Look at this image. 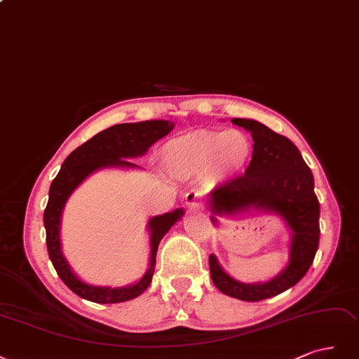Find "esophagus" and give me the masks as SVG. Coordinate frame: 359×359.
<instances>
[{
	"instance_id": "34e87169",
	"label": "esophagus",
	"mask_w": 359,
	"mask_h": 359,
	"mask_svg": "<svg viewBox=\"0 0 359 359\" xmlns=\"http://www.w3.org/2000/svg\"><path fill=\"white\" fill-rule=\"evenodd\" d=\"M184 204H187L189 209H198L201 205V194L191 191L184 196Z\"/></svg>"
}]
</instances>
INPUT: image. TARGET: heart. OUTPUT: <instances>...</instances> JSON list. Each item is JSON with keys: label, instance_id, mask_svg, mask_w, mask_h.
Returning <instances> with one entry per match:
<instances>
[{"label": "heart", "instance_id": "b5f03b06", "mask_svg": "<svg viewBox=\"0 0 359 359\" xmlns=\"http://www.w3.org/2000/svg\"><path fill=\"white\" fill-rule=\"evenodd\" d=\"M255 155L252 137L241 130H195L168 140L161 149V164L176 177L205 175L213 182L236 179Z\"/></svg>", "mask_w": 359, "mask_h": 359}]
</instances>
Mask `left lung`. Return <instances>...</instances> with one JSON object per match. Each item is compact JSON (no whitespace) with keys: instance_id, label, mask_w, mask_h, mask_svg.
Instances as JSON below:
<instances>
[{"instance_id":"8db88e82","label":"left lung","mask_w":359,"mask_h":359,"mask_svg":"<svg viewBox=\"0 0 359 359\" xmlns=\"http://www.w3.org/2000/svg\"><path fill=\"white\" fill-rule=\"evenodd\" d=\"M231 122L252 134L255 155L245 175L209 194L212 222L217 225L216 216H236L250 210L277 213L291 229L289 261L269 282L243 283L210 255V274L222 294L243 302H261L297 285L310 269L319 246V201L313 175L289 138L253 119L234 118Z\"/></svg>"}]
</instances>
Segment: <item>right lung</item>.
Returning a JSON list of instances; mask_svg holds the SVG:
<instances>
[{"instance_id":"obj_1","label":"right lung","mask_w":359,"mask_h":359,"mask_svg":"<svg viewBox=\"0 0 359 359\" xmlns=\"http://www.w3.org/2000/svg\"><path fill=\"white\" fill-rule=\"evenodd\" d=\"M175 123L170 121H144L137 123H119L98 133L79 146L65 158L60 172L53 179L49 189V201L46 205L43 222L46 228V243H48L49 258L62 282L80 298L98 304L122 303L142 295L152 282L155 271L156 252L163 237L170 228L180 221L184 215L183 209H176L170 213L154 216L147 222L150 238V259L149 269L138 282L122 286H94L83 282L72 270L61 249V217L67 200L74 189L92 172L102 168H140L130 159L143 156L149 147L159 138L165 137Z\"/></svg>"}]
</instances>
